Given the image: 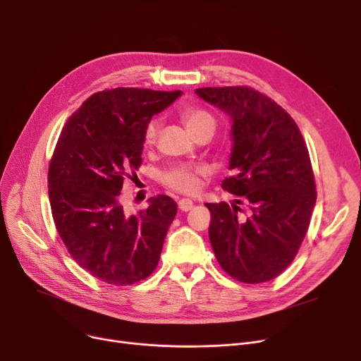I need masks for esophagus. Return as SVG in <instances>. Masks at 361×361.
I'll use <instances>...</instances> for the list:
<instances>
[{"label":"esophagus","instance_id":"34e87169","mask_svg":"<svg viewBox=\"0 0 361 361\" xmlns=\"http://www.w3.org/2000/svg\"><path fill=\"white\" fill-rule=\"evenodd\" d=\"M193 206H195V203H193V200H190V199H181V200L178 202V207H180L181 212H188V211L192 209Z\"/></svg>","mask_w":361,"mask_h":361}]
</instances>
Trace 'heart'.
Here are the masks:
<instances>
[{
	"mask_svg": "<svg viewBox=\"0 0 361 361\" xmlns=\"http://www.w3.org/2000/svg\"><path fill=\"white\" fill-rule=\"evenodd\" d=\"M181 120L187 130L190 131V135L204 126H212L215 127L214 118L203 109L197 108H185L181 112ZM159 128L161 124L158 120H152L147 123L145 128V135H143V145L146 147L154 146L157 142V137L159 135ZM203 174L202 168H190V166H176L173 169L166 171L164 174V183L174 188L177 192L187 193V195H193L199 190V177Z\"/></svg>",
	"mask_w": 361,
	"mask_h": 361,
	"instance_id": "obj_1",
	"label": "heart"
}]
</instances>
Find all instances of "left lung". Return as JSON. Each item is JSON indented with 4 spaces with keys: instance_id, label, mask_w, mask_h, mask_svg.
<instances>
[{
    "instance_id": "8db88e82",
    "label": "left lung",
    "mask_w": 361,
    "mask_h": 361,
    "mask_svg": "<svg viewBox=\"0 0 361 361\" xmlns=\"http://www.w3.org/2000/svg\"><path fill=\"white\" fill-rule=\"evenodd\" d=\"M196 94L231 118L233 176L222 188L249 206L244 215L241 200L206 203L214 253L237 281H271L294 260L316 204L306 142L290 114L252 87H200Z\"/></svg>"
}]
</instances>
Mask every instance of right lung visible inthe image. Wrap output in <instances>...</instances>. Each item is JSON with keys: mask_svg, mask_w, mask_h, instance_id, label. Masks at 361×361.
<instances>
[{"mask_svg": "<svg viewBox=\"0 0 361 361\" xmlns=\"http://www.w3.org/2000/svg\"><path fill=\"white\" fill-rule=\"evenodd\" d=\"M181 90L116 87L92 94L63 127L48 171L55 228L71 257L111 286H131L158 267L177 203L165 195L126 215L120 193L142 164L145 128Z\"/></svg>", "mask_w": 361, "mask_h": 361, "instance_id": "1", "label": "right lung"}]
</instances>
